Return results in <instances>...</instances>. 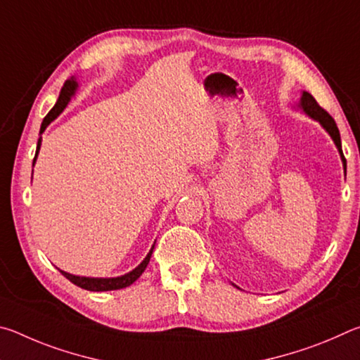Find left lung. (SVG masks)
I'll list each match as a JSON object with an SVG mask.
<instances>
[{
    "mask_svg": "<svg viewBox=\"0 0 360 360\" xmlns=\"http://www.w3.org/2000/svg\"><path fill=\"white\" fill-rule=\"evenodd\" d=\"M300 106L303 108V111L307 112L308 115H311L313 119L319 120L321 125L324 127V129L330 133L332 139L337 144V148L341 154V158H343V163H345V155L343 152H341V139H340V131H338V127L335 124V120L330 114H328L324 108L319 106V103L314 100V96L308 92H303L302 95V100H300Z\"/></svg>",
    "mask_w": 360,
    "mask_h": 360,
    "instance_id": "8db88e82",
    "label": "left lung"
}]
</instances>
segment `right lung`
Segmentation results:
<instances>
[{"mask_svg":"<svg viewBox=\"0 0 360 360\" xmlns=\"http://www.w3.org/2000/svg\"><path fill=\"white\" fill-rule=\"evenodd\" d=\"M77 87V84L75 79H71V81H66L62 92H60V96H58V101L56 103V106H53L51 111H49V114L44 117V120H42L41 124V133L46 130V127L51 124V122L57 117V115L63 111V109L66 108V105H68V101L71 98V95L75 94V90ZM39 146H41V138L38 139V148H36V155H38L39 152ZM36 155H34V160H36ZM154 249V248H152ZM152 249L149 251V254L146 255V259L139 264L135 270L127 273V275L124 276H119V278H84V276H75V275H70V273L66 271H62V275L70 279V281L72 284L79 285V288H82L85 290H94V292H103V290H115V289H124L127 288V285H130L136 281V279L143 275V271L146 270V266H148L149 260H150V255H152Z\"/></svg>","mask_w":360,"mask_h":360,"instance_id":"right-lung-1","label":"right lung"}]
</instances>
